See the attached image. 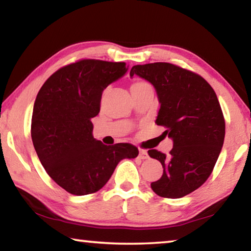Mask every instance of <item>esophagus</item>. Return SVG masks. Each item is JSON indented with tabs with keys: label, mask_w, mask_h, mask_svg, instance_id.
Returning <instances> with one entry per match:
<instances>
[{
	"label": "esophagus",
	"mask_w": 251,
	"mask_h": 251,
	"mask_svg": "<svg viewBox=\"0 0 251 251\" xmlns=\"http://www.w3.org/2000/svg\"><path fill=\"white\" fill-rule=\"evenodd\" d=\"M139 158H141V159H146V158H148L147 151H144V150L139 151Z\"/></svg>",
	"instance_id": "obj_1"
}]
</instances>
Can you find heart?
I'll return each mask as SVG.
<instances>
[{
  "instance_id": "obj_1",
  "label": "heart",
  "mask_w": 251,
  "mask_h": 251,
  "mask_svg": "<svg viewBox=\"0 0 251 251\" xmlns=\"http://www.w3.org/2000/svg\"><path fill=\"white\" fill-rule=\"evenodd\" d=\"M150 86V84L146 83V82H143V80H137V82H135L131 84L130 86V90H138V88H143V87H147Z\"/></svg>"
}]
</instances>
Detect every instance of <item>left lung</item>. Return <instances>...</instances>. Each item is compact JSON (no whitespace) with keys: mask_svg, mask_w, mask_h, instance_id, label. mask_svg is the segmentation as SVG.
I'll return each mask as SVG.
<instances>
[{"mask_svg":"<svg viewBox=\"0 0 251 251\" xmlns=\"http://www.w3.org/2000/svg\"><path fill=\"white\" fill-rule=\"evenodd\" d=\"M129 75L155 87L160 104L155 123L166 127L164 135L173 141L169 156L148 151L164 168L151 189L160 197H184L210 176L224 145L225 120L217 95L201 76L169 63L135 65Z\"/></svg>","mask_w":251,"mask_h":251,"instance_id":"obj_1","label":"left lung"}]
</instances>
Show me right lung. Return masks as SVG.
Wrapping results in <instances>:
<instances>
[{
  "label": "right lung",
  "mask_w": 251,
  "mask_h": 251,
  "mask_svg": "<svg viewBox=\"0 0 251 251\" xmlns=\"http://www.w3.org/2000/svg\"><path fill=\"white\" fill-rule=\"evenodd\" d=\"M125 63L82 59L62 67L41 87L34 103L31 136L49 176L76 196L103 188L122 159L136 158L130 144L106 146L93 136L101 94L126 74Z\"/></svg>",
  "instance_id": "1"
}]
</instances>
